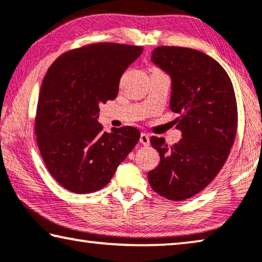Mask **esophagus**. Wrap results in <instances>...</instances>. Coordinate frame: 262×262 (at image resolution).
I'll return each mask as SVG.
<instances>
[{"label":"esophagus","instance_id":"1","mask_svg":"<svg viewBox=\"0 0 262 262\" xmlns=\"http://www.w3.org/2000/svg\"><path fill=\"white\" fill-rule=\"evenodd\" d=\"M140 143H142L143 146H148L149 144V135L146 134V133H141Z\"/></svg>","mask_w":262,"mask_h":262}]
</instances>
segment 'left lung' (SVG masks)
<instances>
[{
    "label": "left lung",
    "instance_id": "left-lung-1",
    "mask_svg": "<svg viewBox=\"0 0 262 262\" xmlns=\"http://www.w3.org/2000/svg\"><path fill=\"white\" fill-rule=\"evenodd\" d=\"M151 61L171 78L170 110L180 115L182 139L168 146L152 136L161 161L148 181L162 197L184 201L206 188L230 155L238 126L233 85L218 61L197 50L159 47Z\"/></svg>",
    "mask_w": 262,
    "mask_h": 262
}]
</instances>
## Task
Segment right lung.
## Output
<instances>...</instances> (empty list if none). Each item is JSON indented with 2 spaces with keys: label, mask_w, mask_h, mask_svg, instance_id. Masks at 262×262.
<instances>
[{
  "label": "right lung",
  "mask_w": 262,
  "mask_h": 262,
  "mask_svg": "<svg viewBox=\"0 0 262 262\" xmlns=\"http://www.w3.org/2000/svg\"><path fill=\"white\" fill-rule=\"evenodd\" d=\"M143 49L97 43L68 51L50 66L40 87L35 121L40 155L52 177L74 193L110 183L140 140L134 127L102 130L99 106L114 100L120 78Z\"/></svg>",
  "instance_id": "1"
}]
</instances>
